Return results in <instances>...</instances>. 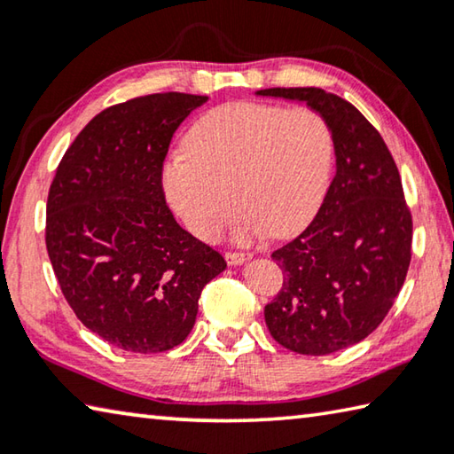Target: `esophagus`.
Masks as SVG:
<instances>
[{
    "label": "esophagus",
    "mask_w": 454,
    "mask_h": 454,
    "mask_svg": "<svg viewBox=\"0 0 454 454\" xmlns=\"http://www.w3.org/2000/svg\"><path fill=\"white\" fill-rule=\"evenodd\" d=\"M224 258L230 266H240L246 260H250L252 254H248V252H226Z\"/></svg>",
    "instance_id": "esophagus-1"
}]
</instances>
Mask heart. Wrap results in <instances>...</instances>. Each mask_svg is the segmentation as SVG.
Returning <instances> with one entry per match:
<instances>
[{
  "label": "heart",
  "instance_id": "b5f03b06",
  "mask_svg": "<svg viewBox=\"0 0 454 454\" xmlns=\"http://www.w3.org/2000/svg\"><path fill=\"white\" fill-rule=\"evenodd\" d=\"M184 156L168 160L162 184L192 234L212 242L234 216L236 236H294L325 202L334 164L326 120L309 107L238 102L204 114L186 136Z\"/></svg>",
  "mask_w": 454,
  "mask_h": 454
}]
</instances>
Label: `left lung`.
Segmentation results:
<instances>
[{
    "label": "left lung",
    "mask_w": 454,
    "mask_h": 454,
    "mask_svg": "<svg viewBox=\"0 0 454 454\" xmlns=\"http://www.w3.org/2000/svg\"><path fill=\"white\" fill-rule=\"evenodd\" d=\"M256 94L304 102L334 137V180L310 226L272 252L284 282L264 306L266 326L284 348L330 355L376 330L404 284L412 216L401 174L382 136L347 99L320 88Z\"/></svg>",
    "instance_id": "obj_1"
}]
</instances>
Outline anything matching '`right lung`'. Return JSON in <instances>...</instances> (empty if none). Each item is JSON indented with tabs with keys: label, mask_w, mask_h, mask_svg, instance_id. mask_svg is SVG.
Segmentation results:
<instances>
[{
	"label": "right lung",
	"mask_w": 454,
	"mask_h": 454,
	"mask_svg": "<svg viewBox=\"0 0 454 454\" xmlns=\"http://www.w3.org/2000/svg\"><path fill=\"white\" fill-rule=\"evenodd\" d=\"M208 96L152 94L99 112L61 158L45 246L75 317L121 350L186 340L202 288L226 262L186 232L162 190L172 136Z\"/></svg>",
	"instance_id": "1"
}]
</instances>
